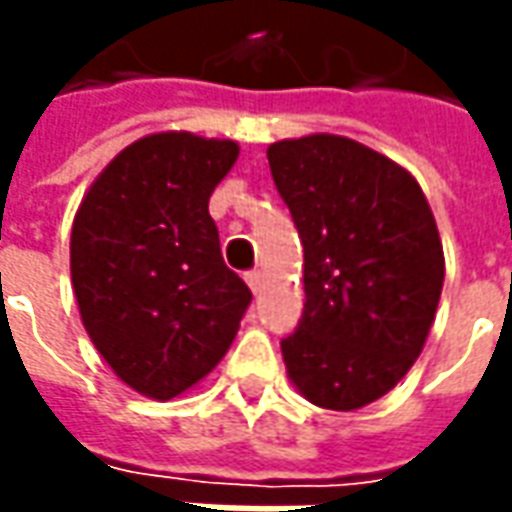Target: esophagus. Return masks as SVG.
Masks as SVG:
<instances>
[{"label":"esophagus","instance_id":"34e87169","mask_svg":"<svg viewBox=\"0 0 512 512\" xmlns=\"http://www.w3.org/2000/svg\"><path fill=\"white\" fill-rule=\"evenodd\" d=\"M247 287L253 290V293H262V282H265V273L262 270H250L245 276Z\"/></svg>","mask_w":512,"mask_h":512}]
</instances>
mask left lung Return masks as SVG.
Returning a JSON list of instances; mask_svg holds the SVG:
<instances>
[{
    "instance_id": "obj_1",
    "label": "left lung",
    "mask_w": 512,
    "mask_h": 512,
    "mask_svg": "<svg viewBox=\"0 0 512 512\" xmlns=\"http://www.w3.org/2000/svg\"><path fill=\"white\" fill-rule=\"evenodd\" d=\"M305 247V313L282 342L307 402L359 410L419 359L444 285V250L419 182L356 139L310 133L267 148Z\"/></svg>"
}]
</instances>
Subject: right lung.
<instances>
[{"instance_id": "1", "label": "right lung", "mask_w": 512, "mask_h": 512, "mask_svg": "<svg viewBox=\"0 0 512 512\" xmlns=\"http://www.w3.org/2000/svg\"><path fill=\"white\" fill-rule=\"evenodd\" d=\"M239 159L233 139L162 130L119 150L70 230V282L82 325L110 370L168 402L222 362L250 305L207 213Z\"/></svg>"}]
</instances>
